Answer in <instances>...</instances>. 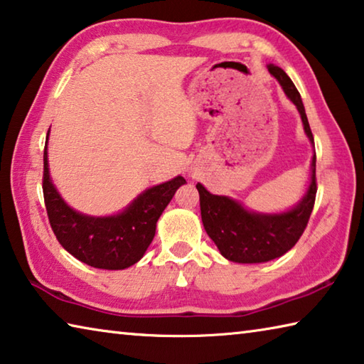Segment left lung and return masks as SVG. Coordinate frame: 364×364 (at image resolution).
<instances>
[{
	"instance_id": "1",
	"label": "left lung",
	"mask_w": 364,
	"mask_h": 364,
	"mask_svg": "<svg viewBox=\"0 0 364 364\" xmlns=\"http://www.w3.org/2000/svg\"><path fill=\"white\" fill-rule=\"evenodd\" d=\"M267 70L280 82L285 95L296 105L304 132L314 144L306 109L293 81L285 71L272 63L267 65ZM315 162L316 156L314 154L310 164V181L302 199L282 213H259L248 210L232 197L215 196L208 193L203 184H196L200 196L203 228L226 259L240 264L267 262L283 256L296 245L314 210L316 194Z\"/></svg>"
}]
</instances>
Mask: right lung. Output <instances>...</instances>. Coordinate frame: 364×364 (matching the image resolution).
I'll return each mask as SVG.
<instances>
[{
  "label": "right lung",
  "mask_w": 364,
  "mask_h": 364,
  "mask_svg": "<svg viewBox=\"0 0 364 364\" xmlns=\"http://www.w3.org/2000/svg\"><path fill=\"white\" fill-rule=\"evenodd\" d=\"M49 140V132H48ZM44 148L43 193L52 230L60 245L87 266L122 270L143 257L156 234V224L176 189L186 183L183 176L149 188L116 215L90 216L71 208L52 183Z\"/></svg>",
  "instance_id": "obj_1"
}]
</instances>
